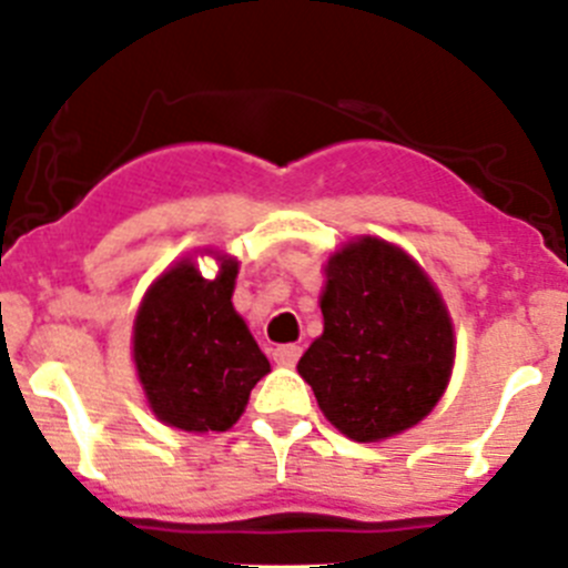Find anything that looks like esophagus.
<instances>
[{
    "label": "esophagus",
    "mask_w": 568,
    "mask_h": 568,
    "mask_svg": "<svg viewBox=\"0 0 568 568\" xmlns=\"http://www.w3.org/2000/svg\"><path fill=\"white\" fill-rule=\"evenodd\" d=\"M302 356V347H296V344H280L277 349H274V362L280 364V367H294L296 362H300Z\"/></svg>",
    "instance_id": "34e87169"
}]
</instances>
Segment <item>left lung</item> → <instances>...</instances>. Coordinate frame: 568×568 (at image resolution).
Segmentation results:
<instances>
[{
	"mask_svg": "<svg viewBox=\"0 0 568 568\" xmlns=\"http://www.w3.org/2000/svg\"><path fill=\"white\" fill-rule=\"evenodd\" d=\"M322 336L296 369L322 415L356 443L417 426L452 381L454 325L428 274L395 243L364 235L325 266Z\"/></svg>",
	"mask_w": 568,
	"mask_h": 568,
	"instance_id": "obj_1",
	"label": "left lung"
}]
</instances>
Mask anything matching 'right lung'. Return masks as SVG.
<instances>
[{"mask_svg":"<svg viewBox=\"0 0 568 568\" xmlns=\"http://www.w3.org/2000/svg\"><path fill=\"white\" fill-rule=\"evenodd\" d=\"M212 254V252H210ZM237 260L219 254V274L201 277L190 257L153 280L134 320V364L148 406L164 426L226 432L248 392L272 373L246 322L232 308Z\"/></svg>","mask_w":568,"mask_h":568,"instance_id":"1","label":"right lung"}]
</instances>
